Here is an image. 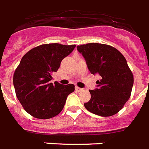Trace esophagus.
I'll return each instance as SVG.
<instances>
[{"label": "esophagus", "instance_id": "esophagus-1", "mask_svg": "<svg viewBox=\"0 0 149 149\" xmlns=\"http://www.w3.org/2000/svg\"><path fill=\"white\" fill-rule=\"evenodd\" d=\"M75 89H76V91H81L82 90H83V89L81 88H79V87H76Z\"/></svg>", "mask_w": 149, "mask_h": 149}]
</instances>
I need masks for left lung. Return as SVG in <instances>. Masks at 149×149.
<instances>
[{"label": "left lung", "instance_id": "1", "mask_svg": "<svg viewBox=\"0 0 149 149\" xmlns=\"http://www.w3.org/2000/svg\"><path fill=\"white\" fill-rule=\"evenodd\" d=\"M91 74H98L97 88L90 90L91 99L84 105L95 115L108 117L119 111L132 93L134 78L126 59L112 46L98 43L78 45Z\"/></svg>", "mask_w": 149, "mask_h": 149}]
</instances>
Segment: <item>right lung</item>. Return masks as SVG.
I'll return each instance as SVG.
<instances>
[{
    "mask_svg": "<svg viewBox=\"0 0 149 149\" xmlns=\"http://www.w3.org/2000/svg\"><path fill=\"white\" fill-rule=\"evenodd\" d=\"M75 45L45 44L30 50L21 58L14 74L15 93L24 109L33 117L48 119L58 115L65 106L74 85L51 82L61 61Z\"/></svg>",
    "mask_w": 149,
    "mask_h": 149,
    "instance_id": "1",
    "label": "right lung"
}]
</instances>
